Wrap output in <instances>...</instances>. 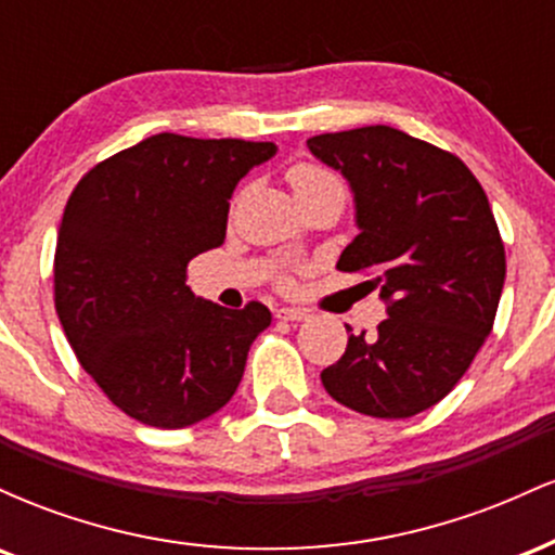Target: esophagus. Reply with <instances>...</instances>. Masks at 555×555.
Returning a JSON list of instances; mask_svg holds the SVG:
<instances>
[{
  "instance_id": "34e87169",
  "label": "esophagus",
  "mask_w": 555,
  "mask_h": 555,
  "mask_svg": "<svg viewBox=\"0 0 555 555\" xmlns=\"http://www.w3.org/2000/svg\"><path fill=\"white\" fill-rule=\"evenodd\" d=\"M276 318H282V321H308L310 313L308 310H299V308H279Z\"/></svg>"
}]
</instances>
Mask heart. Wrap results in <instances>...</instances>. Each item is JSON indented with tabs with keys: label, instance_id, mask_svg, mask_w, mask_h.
I'll list each match as a JSON object with an SVG mask.
<instances>
[{
	"label": "heart",
	"instance_id": "b5f03b06",
	"mask_svg": "<svg viewBox=\"0 0 555 555\" xmlns=\"http://www.w3.org/2000/svg\"><path fill=\"white\" fill-rule=\"evenodd\" d=\"M289 180L297 195H310L318 190H344L339 177L326 167H318V164H297L289 171Z\"/></svg>",
	"mask_w": 555,
	"mask_h": 555
}]
</instances>
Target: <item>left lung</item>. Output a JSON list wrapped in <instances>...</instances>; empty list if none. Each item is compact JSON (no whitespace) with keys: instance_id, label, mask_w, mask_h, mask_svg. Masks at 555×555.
I'll return each instance as SVG.
<instances>
[{"instance_id":"1","label":"left lung","mask_w":555,"mask_h":555,"mask_svg":"<svg viewBox=\"0 0 555 555\" xmlns=\"http://www.w3.org/2000/svg\"><path fill=\"white\" fill-rule=\"evenodd\" d=\"M308 149L354 193L360 234L336 269L371 273L388 313L373 334H349L321 380L362 415L412 417L460 384L493 328L506 253L488 195L460 156L388 125Z\"/></svg>"}]
</instances>
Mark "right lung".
I'll return each instance as SVG.
<instances>
[{"mask_svg": "<svg viewBox=\"0 0 555 555\" xmlns=\"http://www.w3.org/2000/svg\"><path fill=\"white\" fill-rule=\"evenodd\" d=\"M273 143L158 132L95 164L69 195L54 305L80 365L125 415L188 428L237 391L271 310L190 292L188 263L227 237L229 197Z\"/></svg>", "mask_w": 555, "mask_h": 555, "instance_id": "obj_1", "label": "right lung"}]
</instances>
